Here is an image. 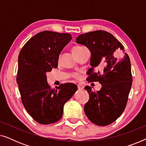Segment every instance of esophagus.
I'll return each mask as SVG.
<instances>
[{
	"instance_id": "obj_1",
	"label": "esophagus",
	"mask_w": 146,
	"mask_h": 146,
	"mask_svg": "<svg viewBox=\"0 0 146 146\" xmlns=\"http://www.w3.org/2000/svg\"><path fill=\"white\" fill-rule=\"evenodd\" d=\"M78 90H82L84 88V86L82 84H78Z\"/></svg>"
}]
</instances>
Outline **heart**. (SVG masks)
Listing matches in <instances>:
<instances>
[{"instance_id": "1", "label": "heart", "mask_w": 146, "mask_h": 146, "mask_svg": "<svg viewBox=\"0 0 146 146\" xmlns=\"http://www.w3.org/2000/svg\"><path fill=\"white\" fill-rule=\"evenodd\" d=\"M86 49L85 47L81 46H74L72 48V52L74 55L76 57L78 56L79 54L82 52ZM72 76L76 79H78L79 78V74L78 73H73Z\"/></svg>"}]
</instances>
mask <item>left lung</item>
<instances>
[{
    "instance_id": "left-lung-1",
    "label": "left lung",
    "mask_w": 146,
    "mask_h": 146,
    "mask_svg": "<svg viewBox=\"0 0 146 146\" xmlns=\"http://www.w3.org/2000/svg\"><path fill=\"white\" fill-rule=\"evenodd\" d=\"M76 42L91 52L88 82H99L100 90L86 86L90 98L84 106L86 115L96 125L105 126L116 120L126 106L132 84L130 60L126 52L118 58L117 53L124 48L111 34L104 31L79 35ZM97 68L98 72H94ZM100 69V71L99 70Z\"/></svg>"
}]
</instances>
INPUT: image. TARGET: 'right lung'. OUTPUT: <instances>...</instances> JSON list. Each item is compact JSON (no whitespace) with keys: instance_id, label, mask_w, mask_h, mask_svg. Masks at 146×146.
Wrapping results in <instances>:
<instances>
[{"instance_id":"add662e5","label":"right lung","mask_w":146,"mask_h":146,"mask_svg":"<svg viewBox=\"0 0 146 146\" xmlns=\"http://www.w3.org/2000/svg\"><path fill=\"white\" fill-rule=\"evenodd\" d=\"M72 38L68 33L40 32L32 37L19 53L17 82L22 102L40 124L60 120L65 103L78 89L76 85L69 83L51 88L46 74L57 68L60 54Z\"/></svg>"}]
</instances>
